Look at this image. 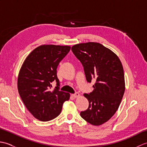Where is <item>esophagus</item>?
Here are the masks:
<instances>
[{
  "label": "esophagus",
  "instance_id": "obj_1",
  "mask_svg": "<svg viewBox=\"0 0 147 147\" xmlns=\"http://www.w3.org/2000/svg\"><path fill=\"white\" fill-rule=\"evenodd\" d=\"M72 96H73V97H74V98H78V97H79V96H80V95L78 93L76 92V93H74V94H73V95H72Z\"/></svg>",
  "mask_w": 147,
  "mask_h": 147
}]
</instances>
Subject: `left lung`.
<instances>
[{"label": "left lung", "instance_id": "left-lung-1", "mask_svg": "<svg viewBox=\"0 0 147 147\" xmlns=\"http://www.w3.org/2000/svg\"><path fill=\"white\" fill-rule=\"evenodd\" d=\"M71 51L82 62L87 82H96L93 91L85 93L88 108L81 112L83 119L94 126L108 121L119 108L125 91L123 67L118 56L97 42L76 44Z\"/></svg>", "mask_w": 147, "mask_h": 147}]
</instances>
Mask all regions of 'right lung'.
Masks as SVG:
<instances>
[{
  "mask_svg": "<svg viewBox=\"0 0 147 147\" xmlns=\"http://www.w3.org/2000/svg\"><path fill=\"white\" fill-rule=\"evenodd\" d=\"M71 49L68 45H42L27 56L18 78V90L22 101L33 117L41 121L54 119L70 94L59 90L57 67ZM57 86L53 90L51 83Z\"/></svg>",
  "mask_w": 147,
  "mask_h": 147,
  "instance_id": "obj_1",
  "label": "right lung"
}]
</instances>
